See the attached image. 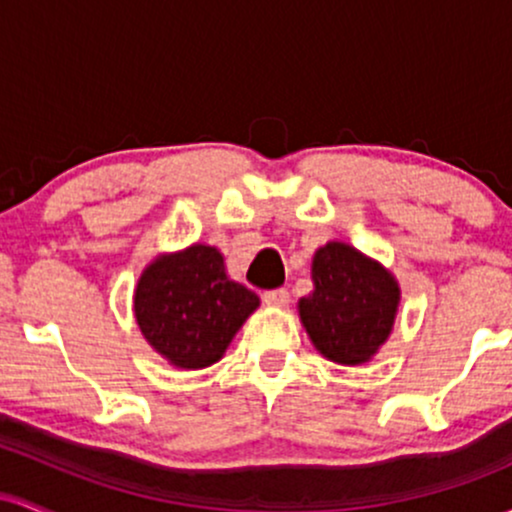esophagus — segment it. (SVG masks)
Wrapping results in <instances>:
<instances>
[{
    "mask_svg": "<svg viewBox=\"0 0 512 512\" xmlns=\"http://www.w3.org/2000/svg\"><path fill=\"white\" fill-rule=\"evenodd\" d=\"M262 301L267 303L269 308H286V305H289V301H291V296H289V291H286V289H274V291L264 293Z\"/></svg>",
    "mask_w": 512,
    "mask_h": 512,
    "instance_id": "esophagus-1",
    "label": "esophagus"
}]
</instances>
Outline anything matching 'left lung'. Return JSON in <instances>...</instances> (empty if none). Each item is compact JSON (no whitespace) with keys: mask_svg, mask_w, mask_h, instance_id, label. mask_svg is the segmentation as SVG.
Segmentation results:
<instances>
[{"mask_svg":"<svg viewBox=\"0 0 512 512\" xmlns=\"http://www.w3.org/2000/svg\"><path fill=\"white\" fill-rule=\"evenodd\" d=\"M313 293L298 301L310 342L327 361L363 366L395 327L399 281L354 245L330 240L313 255Z\"/></svg>","mask_w":512,"mask_h":512,"instance_id":"left-lung-1","label":"left lung"}]
</instances>
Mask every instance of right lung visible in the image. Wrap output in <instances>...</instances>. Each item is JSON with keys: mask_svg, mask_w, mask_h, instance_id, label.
<instances>
[{"mask_svg": "<svg viewBox=\"0 0 512 512\" xmlns=\"http://www.w3.org/2000/svg\"><path fill=\"white\" fill-rule=\"evenodd\" d=\"M260 298L226 272L219 248L192 243L161 252L134 289V317L156 354L170 366L199 370L221 361Z\"/></svg>", "mask_w": 512, "mask_h": 512, "instance_id": "add662e5", "label": "right lung"}]
</instances>
